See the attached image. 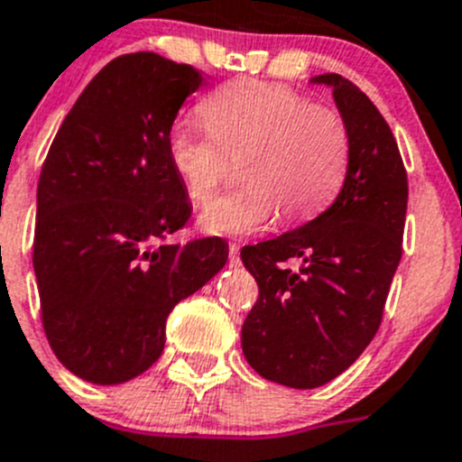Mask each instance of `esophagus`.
<instances>
[{
    "label": "esophagus",
    "instance_id": "1",
    "mask_svg": "<svg viewBox=\"0 0 462 462\" xmlns=\"http://www.w3.org/2000/svg\"><path fill=\"white\" fill-rule=\"evenodd\" d=\"M227 259H230V266H239V244H230V257Z\"/></svg>",
    "mask_w": 462,
    "mask_h": 462
}]
</instances>
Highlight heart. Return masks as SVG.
<instances>
[{"mask_svg": "<svg viewBox=\"0 0 462 462\" xmlns=\"http://www.w3.org/2000/svg\"><path fill=\"white\" fill-rule=\"evenodd\" d=\"M199 119H178L167 153L187 196L205 205L244 158L245 185L209 203L200 227L212 235H250L277 212L282 221L316 217L340 191L352 140L343 115L309 103L295 89L241 79L214 89Z\"/></svg>", "mask_w": 462, "mask_h": 462, "instance_id": "b5f03b06", "label": "heart"}]
</instances>
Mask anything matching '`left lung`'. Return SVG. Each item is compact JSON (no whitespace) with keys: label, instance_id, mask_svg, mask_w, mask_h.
<instances>
[{"label":"left lung","instance_id":"left-lung-1","mask_svg":"<svg viewBox=\"0 0 462 462\" xmlns=\"http://www.w3.org/2000/svg\"><path fill=\"white\" fill-rule=\"evenodd\" d=\"M329 85L350 128L352 153L331 208L298 230L241 250L259 298L241 329L254 373L289 388H318L350 368L382 325L402 259L409 180L391 126L340 74ZM298 256L300 272L283 262Z\"/></svg>","mask_w":462,"mask_h":462}]
</instances>
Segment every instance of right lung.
<instances>
[{
	"label": "right lung",
	"instance_id": "obj_1",
	"mask_svg": "<svg viewBox=\"0 0 462 462\" xmlns=\"http://www.w3.org/2000/svg\"><path fill=\"white\" fill-rule=\"evenodd\" d=\"M203 80L158 53L115 58L42 164L33 239L42 327L58 361L85 382L115 386L149 370L173 307L227 262L221 236L167 244L191 214L167 135Z\"/></svg>",
	"mask_w": 462,
	"mask_h": 462
}]
</instances>
